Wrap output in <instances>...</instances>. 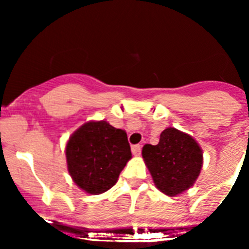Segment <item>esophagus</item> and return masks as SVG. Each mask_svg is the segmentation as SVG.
I'll use <instances>...</instances> for the list:
<instances>
[{
	"mask_svg": "<svg viewBox=\"0 0 249 249\" xmlns=\"http://www.w3.org/2000/svg\"><path fill=\"white\" fill-rule=\"evenodd\" d=\"M141 149H142V147H141L140 144H135V146L132 147V153H133L135 156H140Z\"/></svg>",
	"mask_w": 249,
	"mask_h": 249,
	"instance_id": "esophagus-1",
	"label": "esophagus"
}]
</instances>
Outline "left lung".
<instances>
[{
  "mask_svg": "<svg viewBox=\"0 0 249 249\" xmlns=\"http://www.w3.org/2000/svg\"><path fill=\"white\" fill-rule=\"evenodd\" d=\"M142 157L160 192L176 196L188 190L199 176L203 155L191 136L176 128L160 133L158 144H146Z\"/></svg>",
  "mask_w": 249,
  "mask_h": 249,
  "instance_id": "8db88e82",
  "label": "left lung"
}]
</instances>
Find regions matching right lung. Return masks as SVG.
Here are the masks:
<instances>
[{
	"label": "right lung",
	"mask_w": 249,
	"mask_h": 249,
	"mask_svg": "<svg viewBox=\"0 0 249 249\" xmlns=\"http://www.w3.org/2000/svg\"><path fill=\"white\" fill-rule=\"evenodd\" d=\"M131 157L126 132L106 121L85 123L66 146L68 172L77 186L91 195L112 188Z\"/></svg>",
	"instance_id": "obj_1"
}]
</instances>
